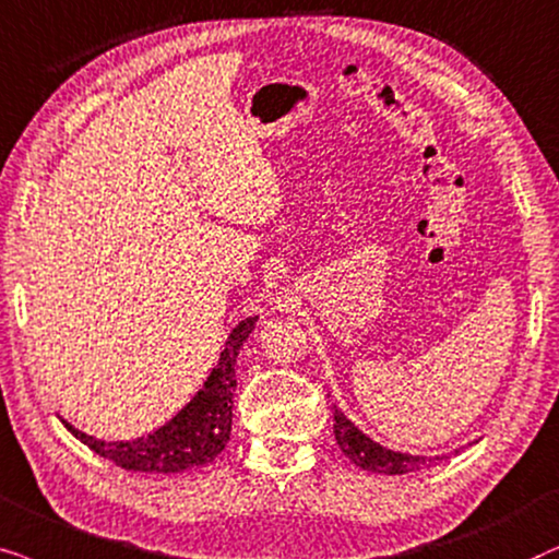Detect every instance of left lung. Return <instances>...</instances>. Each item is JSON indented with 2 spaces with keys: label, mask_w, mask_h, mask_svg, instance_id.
I'll use <instances>...</instances> for the list:
<instances>
[{
  "label": "left lung",
  "mask_w": 559,
  "mask_h": 559,
  "mask_svg": "<svg viewBox=\"0 0 559 559\" xmlns=\"http://www.w3.org/2000/svg\"><path fill=\"white\" fill-rule=\"evenodd\" d=\"M332 419H334V440H337L340 450L345 452V457H349V463L362 467V471L383 473V475H404V473L421 471V467L448 457V455L421 457V455H408V452H396V450L383 448V444L370 440L368 435H362V431L357 429L337 406H332Z\"/></svg>",
  "instance_id": "left-lung-1"
}]
</instances>
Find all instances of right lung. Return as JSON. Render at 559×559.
Listing matches in <instances>:
<instances>
[{"label": "right lung", "mask_w": 559, "mask_h": 559, "mask_svg": "<svg viewBox=\"0 0 559 559\" xmlns=\"http://www.w3.org/2000/svg\"><path fill=\"white\" fill-rule=\"evenodd\" d=\"M255 322L258 317H248L229 332L225 349L219 353L217 368H212L210 378L197 391V396L174 419L151 431V435L128 442H104L86 435V431L71 427L66 419L61 421L88 450H94L104 460H111V463L124 467V471L183 473L189 467L212 463L229 442V431H233V396L237 385L235 362L248 334L255 330Z\"/></svg>", "instance_id": "obj_1"}]
</instances>
